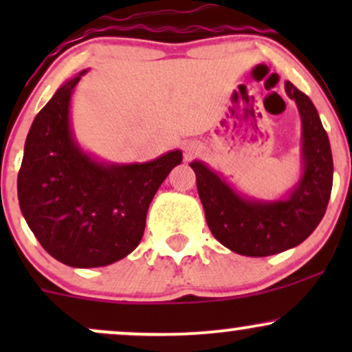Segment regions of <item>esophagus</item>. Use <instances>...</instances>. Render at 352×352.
<instances>
[{"label":"esophagus","mask_w":352,"mask_h":352,"mask_svg":"<svg viewBox=\"0 0 352 352\" xmlns=\"http://www.w3.org/2000/svg\"><path fill=\"white\" fill-rule=\"evenodd\" d=\"M193 153H195V148H192V147H188L187 151H185V155H187V157H192Z\"/></svg>","instance_id":"esophagus-1"}]
</instances>
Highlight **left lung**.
I'll list each match as a JSON object with an SVG mask.
<instances>
[{
    "label": "left lung",
    "instance_id": "left-lung-1",
    "mask_svg": "<svg viewBox=\"0 0 352 352\" xmlns=\"http://www.w3.org/2000/svg\"><path fill=\"white\" fill-rule=\"evenodd\" d=\"M285 91L301 119V172L288 192L276 199L245 195L223 173L201 160L190 162L210 232L243 256H270L302 243L324 217L333 188V153L316 107L289 80Z\"/></svg>",
    "mask_w": 352,
    "mask_h": 352
}]
</instances>
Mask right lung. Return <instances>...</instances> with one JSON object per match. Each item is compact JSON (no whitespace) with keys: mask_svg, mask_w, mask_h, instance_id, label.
Returning a JSON list of instances; mask_svg holds the SVG:
<instances>
[{"mask_svg":"<svg viewBox=\"0 0 352 352\" xmlns=\"http://www.w3.org/2000/svg\"><path fill=\"white\" fill-rule=\"evenodd\" d=\"M87 69L60 86L31 124L18 173L19 208L52 258L74 268L122 260L140 243L148 205L173 167L175 148L148 162H107L84 151L71 100Z\"/></svg>","mask_w":352,"mask_h":352,"instance_id":"1","label":"right lung"}]
</instances>
